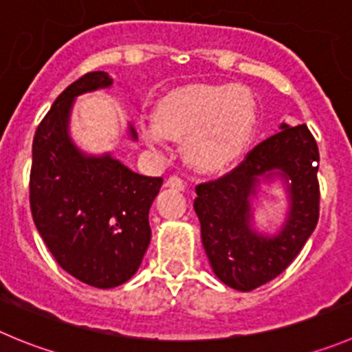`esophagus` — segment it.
Returning <instances> with one entry per match:
<instances>
[{
  "mask_svg": "<svg viewBox=\"0 0 352 352\" xmlns=\"http://www.w3.org/2000/svg\"><path fill=\"white\" fill-rule=\"evenodd\" d=\"M166 187H170V189H177V191H184V189H186V184H184V180L180 179V177L173 175L166 180Z\"/></svg>",
  "mask_w": 352,
  "mask_h": 352,
  "instance_id": "esophagus-1",
  "label": "esophagus"
}]
</instances>
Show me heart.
<instances>
[{"label": "heart", "instance_id": "1", "mask_svg": "<svg viewBox=\"0 0 352 352\" xmlns=\"http://www.w3.org/2000/svg\"><path fill=\"white\" fill-rule=\"evenodd\" d=\"M255 102L243 87H192L173 94L140 123L151 149L166 139L184 140L187 161L198 170H219L231 163L252 133Z\"/></svg>", "mask_w": 352, "mask_h": 352}]
</instances>
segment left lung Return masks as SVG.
Masks as SVG:
<instances>
[{"label":"left lung","mask_w":352,"mask_h":352,"mask_svg":"<svg viewBox=\"0 0 352 352\" xmlns=\"http://www.w3.org/2000/svg\"><path fill=\"white\" fill-rule=\"evenodd\" d=\"M320 151L305 124H280V131L255 146L221 179L196 187L195 212L201 241L219 280L250 292L280 276L316 229L320 217ZM281 178L289 196L285 222L274 235L253 228L260 186Z\"/></svg>","instance_id":"left-lung-1"}]
</instances>
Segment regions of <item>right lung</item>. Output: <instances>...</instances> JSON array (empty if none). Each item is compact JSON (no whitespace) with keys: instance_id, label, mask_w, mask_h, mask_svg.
<instances>
[{"instance_id":"1","label":"right lung","mask_w":352,"mask_h":352,"mask_svg":"<svg viewBox=\"0 0 352 352\" xmlns=\"http://www.w3.org/2000/svg\"><path fill=\"white\" fill-rule=\"evenodd\" d=\"M111 85L107 72L94 71L58 95L36 130L29 180L32 221L50 254L76 280L104 290L123 285L142 264L149 210L163 184L111 153H85L69 135L76 97ZM128 133L137 140L131 124Z\"/></svg>"}]
</instances>
